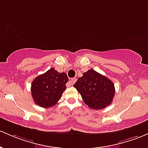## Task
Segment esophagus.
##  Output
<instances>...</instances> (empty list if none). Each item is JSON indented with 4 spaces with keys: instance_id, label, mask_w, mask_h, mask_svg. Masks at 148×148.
Segmentation results:
<instances>
[{
    "instance_id": "34e87169",
    "label": "esophagus",
    "mask_w": 148,
    "mask_h": 148,
    "mask_svg": "<svg viewBox=\"0 0 148 148\" xmlns=\"http://www.w3.org/2000/svg\"><path fill=\"white\" fill-rule=\"evenodd\" d=\"M76 81H77V78H75V77H74V78H71V80L69 81V82L67 83V84H66V86H68V87H69V86H72L73 84H74V83L76 82Z\"/></svg>"
}]
</instances>
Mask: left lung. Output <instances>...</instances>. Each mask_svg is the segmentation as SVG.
<instances>
[{"label":"left lung","mask_w":148,"mask_h":148,"mask_svg":"<svg viewBox=\"0 0 148 148\" xmlns=\"http://www.w3.org/2000/svg\"><path fill=\"white\" fill-rule=\"evenodd\" d=\"M86 105L93 110H101L110 105L114 96V85L110 79L89 69L74 84Z\"/></svg>","instance_id":"obj_1"}]
</instances>
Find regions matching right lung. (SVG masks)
I'll use <instances>...</instances> for the list:
<instances>
[{
	"mask_svg": "<svg viewBox=\"0 0 148 148\" xmlns=\"http://www.w3.org/2000/svg\"><path fill=\"white\" fill-rule=\"evenodd\" d=\"M68 79L66 73H60L51 68L38 76L32 82L31 91L34 103L44 108L54 106L66 88Z\"/></svg>",
	"mask_w": 148,
	"mask_h": 148,
	"instance_id": "obj_1",
	"label": "right lung"
}]
</instances>
